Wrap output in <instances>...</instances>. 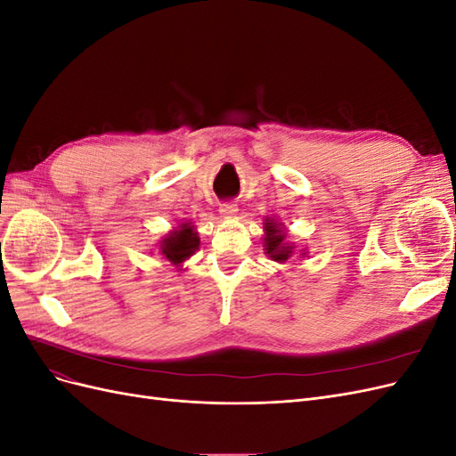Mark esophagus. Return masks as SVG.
Listing matches in <instances>:
<instances>
[{
  "instance_id": "1",
  "label": "esophagus",
  "mask_w": 456,
  "mask_h": 456,
  "mask_svg": "<svg viewBox=\"0 0 456 456\" xmlns=\"http://www.w3.org/2000/svg\"><path fill=\"white\" fill-rule=\"evenodd\" d=\"M220 215L226 216V218L236 216V215H238V207L233 205V203H224V205H220Z\"/></svg>"
}]
</instances>
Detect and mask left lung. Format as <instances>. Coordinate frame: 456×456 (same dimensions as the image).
Returning <instances> with one entry per match:
<instances>
[{
    "label": "left lung",
    "instance_id": "left-lung-1",
    "mask_svg": "<svg viewBox=\"0 0 456 456\" xmlns=\"http://www.w3.org/2000/svg\"><path fill=\"white\" fill-rule=\"evenodd\" d=\"M265 236H262V247H265V253L273 260V262H287L297 251L295 243L287 241V230L283 223L275 220L272 216L265 218ZM300 256H306V251H300Z\"/></svg>",
    "mask_w": 456,
    "mask_h": 456
}]
</instances>
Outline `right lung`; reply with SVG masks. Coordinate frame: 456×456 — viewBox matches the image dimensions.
Here are the masks:
<instances>
[{"label":"right lung","mask_w":456,"mask_h":456,"mask_svg":"<svg viewBox=\"0 0 456 456\" xmlns=\"http://www.w3.org/2000/svg\"><path fill=\"white\" fill-rule=\"evenodd\" d=\"M158 249L159 255L167 262H171L178 272H184V262L200 249V236L196 226L191 224L190 220L188 223H181L175 226L161 238Z\"/></svg>","instance_id":"add662e5"}]
</instances>
